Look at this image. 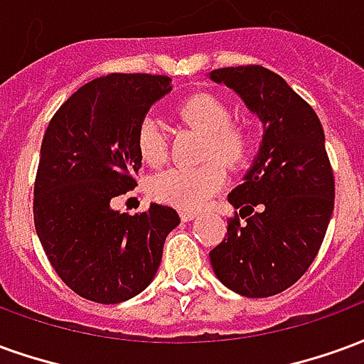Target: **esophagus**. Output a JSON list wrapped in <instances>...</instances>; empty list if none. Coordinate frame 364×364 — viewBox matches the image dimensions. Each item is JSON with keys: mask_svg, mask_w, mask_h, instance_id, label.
Instances as JSON below:
<instances>
[{"mask_svg": "<svg viewBox=\"0 0 364 364\" xmlns=\"http://www.w3.org/2000/svg\"><path fill=\"white\" fill-rule=\"evenodd\" d=\"M179 216H181L183 222H189V220H193L195 216H197V213H193V210H181V213H179Z\"/></svg>", "mask_w": 364, "mask_h": 364, "instance_id": "obj_1", "label": "esophagus"}]
</instances>
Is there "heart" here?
<instances>
[{"label":"heart","mask_w":364,"mask_h":364,"mask_svg":"<svg viewBox=\"0 0 364 364\" xmlns=\"http://www.w3.org/2000/svg\"><path fill=\"white\" fill-rule=\"evenodd\" d=\"M177 114L185 124L205 134L200 158L206 161L198 167H171L154 175L150 195L164 205L193 210L205 206L220 191L226 179L223 163L236 169L250 159L253 140L247 128L232 122L228 105L208 93L185 99L177 107ZM136 148L148 166L158 167L166 161V132L156 117L148 114L140 120L136 128Z\"/></svg>","instance_id":"heart-1"}]
</instances>
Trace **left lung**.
Masks as SVG:
<instances>
[{
  "mask_svg": "<svg viewBox=\"0 0 364 364\" xmlns=\"http://www.w3.org/2000/svg\"><path fill=\"white\" fill-rule=\"evenodd\" d=\"M210 80L236 91L263 124L259 154L228 195L245 220L230 218L210 265L237 294L273 296L312 265L333 213L336 181L323 128L312 107L267 68H220Z\"/></svg>",
  "mask_w": 364,
  "mask_h": 364,
  "instance_id": "8db88e82",
  "label": "left lung"
}]
</instances>
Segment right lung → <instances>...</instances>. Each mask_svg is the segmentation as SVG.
I'll list each match as a JSON object with an SVG mask.
<instances>
[{
	"mask_svg": "<svg viewBox=\"0 0 364 364\" xmlns=\"http://www.w3.org/2000/svg\"><path fill=\"white\" fill-rule=\"evenodd\" d=\"M171 77L109 74L85 83L46 128L35 179V228L46 257L75 294L119 304L158 273L167 234L179 224L171 206L119 213L111 200L136 187L142 166L136 128Z\"/></svg>",
	"mask_w": 364,
	"mask_h": 364,
	"instance_id": "1",
	"label": "right lung"
}]
</instances>
